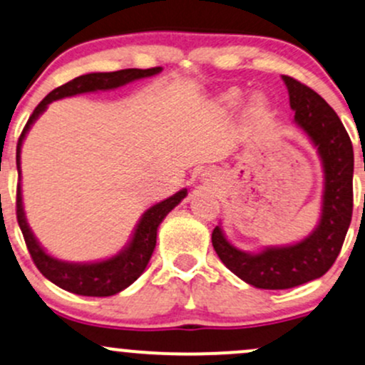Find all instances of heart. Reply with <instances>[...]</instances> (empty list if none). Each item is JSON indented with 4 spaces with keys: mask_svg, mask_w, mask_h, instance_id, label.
Segmentation results:
<instances>
[{
    "mask_svg": "<svg viewBox=\"0 0 365 365\" xmlns=\"http://www.w3.org/2000/svg\"><path fill=\"white\" fill-rule=\"evenodd\" d=\"M237 100H240V91H236V89H231L222 96V101L227 105H235Z\"/></svg>",
    "mask_w": 365,
    "mask_h": 365,
    "instance_id": "b5f03b06",
    "label": "heart"
}]
</instances>
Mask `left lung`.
Masks as SVG:
<instances>
[{
    "label": "left lung",
    "mask_w": 365,
    "mask_h": 365,
    "mask_svg": "<svg viewBox=\"0 0 365 365\" xmlns=\"http://www.w3.org/2000/svg\"><path fill=\"white\" fill-rule=\"evenodd\" d=\"M282 81L294 122L314 143L324 169L321 220L305 240L260 253L232 247L219 226L212 232V245L222 264L262 289H288L324 276L339 255L354 210V148L346 129L314 89L289 76H282Z\"/></svg>",
    "instance_id": "8db88e82"
}]
</instances>
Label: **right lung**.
Here are the masks:
<instances>
[{
	"label": "right lung",
	"instance_id": "add662e5",
	"mask_svg": "<svg viewBox=\"0 0 365 365\" xmlns=\"http://www.w3.org/2000/svg\"><path fill=\"white\" fill-rule=\"evenodd\" d=\"M162 72V67L153 68H124V71L117 72H93L79 76L76 79L68 81L67 84L60 86V88L53 89V91L44 98L41 103L36 106L32 115L29 117L26 128L20 134L17 143V170H19V181H20V150H22L24 138H26L27 130L34 124L48 105L55 100H61L67 96H76L81 93H93V91H105V89H115L120 86L133 83V81L145 79L151 77L155 73ZM187 195V190L178 191L175 195L169 196L163 202L153 205L148 210L143 214L139 219L136 231H134L133 240L124 250L117 253V255L110 257V259L101 262H91V264H72V262H63L55 259V257L48 255L44 248L41 247L32 235L31 227H29L26 214H24L22 205V190H20V182L17 186V220L20 231H22L24 240H26L27 250L31 253L32 260H34L36 267L43 274L46 279H50L53 284L60 286L65 292H71L76 294H83V297H112L128 286L133 284L134 281L141 276L143 271L146 269L148 262L153 253L155 245H157V229L160 222L165 219L175 205L181 203V200Z\"/></svg>",
	"mask_w": 365,
	"mask_h": 365
}]
</instances>
